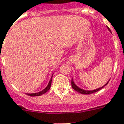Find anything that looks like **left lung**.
<instances>
[{
	"label": "left lung",
	"mask_w": 124,
	"mask_h": 124,
	"mask_svg": "<svg viewBox=\"0 0 124 124\" xmlns=\"http://www.w3.org/2000/svg\"><path fill=\"white\" fill-rule=\"evenodd\" d=\"M108 29L109 30L110 32H111V31H110V29H109V27H108ZM108 83V81L107 83H106L105 85H104V86H101V88H97V89H95V90H83V89H81V88H79L78 86H76L75 84H74V81H73V79H72V80H71V85H72V88L74 89V90H75L76 91H77L78 92H79V93H82V94H91V93H94V92H96L99 91V90H100L101 89H102L103 87H104V86H106V85H107Z\"/></svg>",
	"instance_id": "left-lung-1"
}]
</instances>
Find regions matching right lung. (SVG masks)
Returning <instances> with one entry per match:
<instances>
[{"mask_svg": "<svg viewBox=\"0 0 124 124\" xmlns=\"http://www.w3.org/2000/svg\"><path fill=\"white\" fill-rule=\"evenodd\" d=\"M52 76H53V75H52ZM52 78H51V79L50 80V82H49V83H48V86H46V88H45L44 90H43L42 91H41V92H38V93H27V95H30V96H32V97H34V96H39V95H43V94L45 93L46 92H47L48 90H50V87H51V85H52Z\"/></svg>", "mask_w": 124, "mask_h": 124, "instance_id": "right-lung-1", "label": "right lung"}]
</instances>
